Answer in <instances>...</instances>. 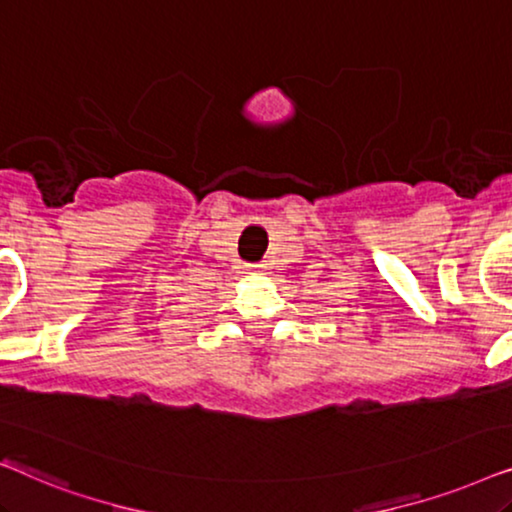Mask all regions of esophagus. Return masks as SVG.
<instances>
[{
	"label": "esophagus",
	"instance_id": "esophagus-1",
	"mask_svg": "<svg viewBox=\"0 0 512 512\" xmlns=\"http://www.w3.org/2000/svg\"><path fill=\"white\" fill-rule=\"evenodd\" d=\"M268 272H270L268 263H254V265H244V275H249V277H263V275H268Z\"/></svg>",
	"mask_w": 512,
	"mask_h": 512
}]
</instances>
